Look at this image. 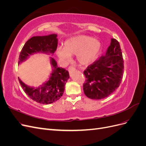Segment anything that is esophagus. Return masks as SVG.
Instances as JSON below:
<instances>
[{
	"mask_svg": "<svg viewBox=\"0 0 146 146\" xmlns=\"http://www.w3.org/2000/svg\"><path fill=\"white\" fill-rule=\"evenodd\" d=\"M68 70H69V73H72V72H74L76 69V68H74L73 66H70V67H69V68H68Z\"/></svg>",
	"mask_w": 146,
	"mask_h": 146,
	"instance_id": "esophagus-1",
	"label": "esophagus"
}]
</instances>
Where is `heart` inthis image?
Segmentation results:
<instances>
[{"mask_svg":"<svg viewBox=\"0 0 146 146\" xmlns=\"http://www.w3.org/2000/svg\"><path fill=\"white\" fill-rule=\"evenodd\" d=\"M102 49V44L93 37L77 35L68 39L64 47L57 48L58 58L66 61L70 60L72 55H76L77 60L81 65L88 66L97 60Z\"/></svg>","mask_w":146,"mask_h":146,"instance_id":"b5f03b06","label":"heart"}]
</instances>
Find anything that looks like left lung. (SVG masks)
<instances>
[{
	"label": "left lung",
	"instance_id": "left-lung-1",
	"mask_svg": "<svg viewBox=\"0 0 146 146\" xmlns=\"http://www.w3.org/2000/svg\"><path fill=\"white\" fill-rule=\"evenodd\" d=\"M83 73L86 78L83 91L88 98L104 99L117 89L123 77V61L116 39H111L105 55L88 66Z\"/></svg>",
	"mask_w": 146,
	"mask_h": 146
}]
</instances>
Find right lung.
I'll use <instances>...</instances> for the list:
<instances>
[{
  "label": "right lung",
  "mask_w": 146,
  "mask_h": 146,
  "mask_svg": "<svg viewBox=\"0 0 146 146\" xmlns=\"http://www.w3.org/2000/svg\"><path fill=\"white\" fill-rule=\"evenodd\" d=\"M58 46L56 34L36 36L25 42L21 51L18 65L27 60L33 54H45L53 55ZM52 72L45 82L38 87L26 85L18 77L23 90L29 98L38 103L47 105L55 102L63 96L66 82L69 78V72L57 66L55 60L50 57Z\"/></svg>",
  "instance_id": "obj_1"
}]
</instances>
